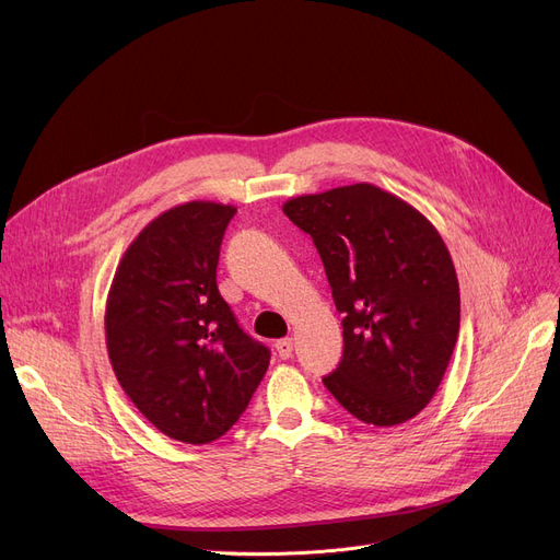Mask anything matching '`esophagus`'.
I'll use <instances>...</instances> for the list:
<instances>
[{
    "label": "esophagus",
    "instance_id": "esophagus-1",
    "mask_svg": "<svg viewBox=\"0 0 560 560\" xmlns=\"http://www.w3.org/2000/svg\"><path fill=\"white\" fill-rule=\"evenodd\" d=\"M276 351H278V355H280L282 360H289L291 353H294V339H291V337L278 339V341H276Z\"/></svg>",
    "mask_w": 560,
    "mask_h": 560
}]
</instances>
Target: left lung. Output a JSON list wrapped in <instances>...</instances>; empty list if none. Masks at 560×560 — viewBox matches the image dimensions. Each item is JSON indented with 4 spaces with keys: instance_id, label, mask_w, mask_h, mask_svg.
I'll return each instance as SVG.
<instances>
[{
    "instance_id": "1",
    "label": "left lung",
    "mask_w": 560,
    "mask_h": 560,
    "mask_svg": "<svg viewBox=\"0 0 560 560\" xmlns=\"http://www.w3.org/2000/svg\"><path fill=\"white\" fill-rule=\"evenodd\" d=\"M282 211L312 236L343 314V355L324 385L364 423L417 417L460 330L458 278L440 232L366 182L289 198Z\"/></svg>"
}]
</instances>
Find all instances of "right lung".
<instances>
[{
    "label": "right lung",
    "mask_w": 560,
    "mask_h": 560,
    "mask_svg": "<svg viewBox=\"0 0 560 560\" xmlns=\"http://www.w3.org/2000/svg\"><path fill=\"white\" fill-rule=\"evenodd\" d=\"M234 214L209 200L159 214L125 250L106 299V351L120 387L154 429L186 444L225 435L271 360L217 287Z\"/></svg>",
    "instance_id": "right-lung-1"
}]
</instances>
